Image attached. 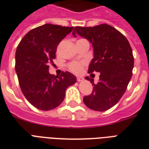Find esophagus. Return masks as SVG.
Masks as SVG:
<instances>
[{
  "mask_svg": "<svg viewBox=\"0 0 149 149\" xmlns=\"http://www.w3.org/2000/svg\"><path fill=\"white\" fill-rule=\"evenodd\" d=\"M83 80H84V79H83L82 77H77V81H82Z\"/></svg>",
  "mask_w": 149,
  "mask_h": 149,
  "instance_id": "esophagus-1",
  "label": "esophagus"
}]
</instances>
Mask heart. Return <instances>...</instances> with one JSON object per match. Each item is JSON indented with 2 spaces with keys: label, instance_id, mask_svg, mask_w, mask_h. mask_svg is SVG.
I'll list each match as a JSON object with an SVG mask.
<instances>
[{
  "label": "heart",
  "instance_id": "heart-1",
  "mask_svg": "<svg viewBox=\"0 0 149 149\" xmlns=\"http://www.w3.org/2000/svg\"><path fill=\"white\" fill-rule=\"evenodd\" d=\"M83 64L79 62H72L68 65V68L71 72L74 73H79L82 69Z\"/></svg>",
  "mask_w": 149,
  "mask_h": 149
}]
</instances>
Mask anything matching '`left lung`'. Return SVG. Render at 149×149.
<instances>
[{
	"mask_svg": "<svg viewBox=\"0 0 149 149\" xmlns=\"http://www.w3.org/2000/svg\"><path fill=\"white\" fill-rule=\"evenodd\" d=\"M76 35L88 39L93 47L88 73H100L97 84L93 79L85 77L93 88L91 94L83 98V102L93 111H107L120 101L132 76L134 56L131 45L120 31L105 24L93 27L76 26L73 37Z\"/></svg>",
	"mask_w": 149,
	"mask_h": 149,
	"instance_id": "8db88e82",
	"label": "left lung"
}]
</instances>
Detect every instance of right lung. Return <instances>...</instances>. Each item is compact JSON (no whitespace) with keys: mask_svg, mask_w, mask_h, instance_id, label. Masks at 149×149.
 Segmentation results:
<instances>
[{"mask_svg":"<svg viewBox=\"0 0 149 149\" xmlns=\"http://www.w3.org/2000/svg\"><path fill=\"white\" fill-rule=\"evenodd\" d=\"M73 27L46 24L28 32L15 53V71L20 87L26 100L36 108L49 111L63 102L65 91L76 82L70 72L60 76L49 73L48 63L56 58L61 40Z\"/></svg>","mask_w":149,"mask_h":149,"instance_id":"right-lung-1","label":"right lung"}]
</instances>
